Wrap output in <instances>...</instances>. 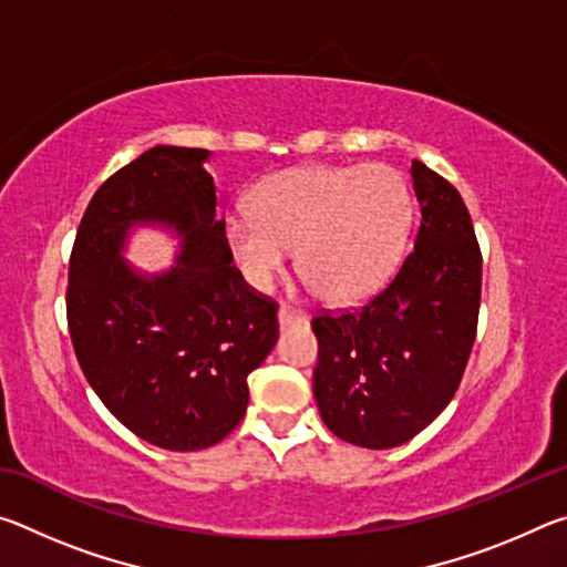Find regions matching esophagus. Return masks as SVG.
I'll use <instances>...</instances> for the list:
<instances>
[{
    "instance_id": "obj_1",
    "label": "esophagus",
    "mask_w": 567,
    "mask_h": 567,
    "mask_svg": "<svg viewBox=\"0 0 567 567\" xmlns=\"http://www.w3.org/2000/svg\"><path fill=\"white\" fill-rule=\"evenodd\" d=\"M277 322H280V328H290V324L307 322V318H305V312H297V310H292V307L282 305L280 312H277Z\"/></svg>"
}]
</instances>
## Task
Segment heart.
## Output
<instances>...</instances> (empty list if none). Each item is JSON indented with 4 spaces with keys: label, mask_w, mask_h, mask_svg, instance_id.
<instances>
[{
    "label": "heart",
    "mask_w": 567,
    "mask_h": 567,
    "mask_svg": "<svg viewBox=\"0 0 567 567\" xmlns=\"http://www.w3.org/2000/svg\"><path fill=\"white\" fill-rule=\"evenodd\" d=\"M255 213L227 217V245L245 280L265 290L297 245V265L332 302L388 282L412 225V192L390 165L295 167L257 187Z\"/></svg>",
    "instance_id": "b5f03b06"
}]
</instances>
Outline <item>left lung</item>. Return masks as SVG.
<instances>
[{
    "label": "left lung",
    "instance_id": "left-lung-1",
    "mask_svg": "<svg viewBox=\"0 0 567 567\" xmlns=\"http://www.w3.org/2000/svg\"><path fill=\"white\" fill-rule=\"evenodd\" d=\"M415 247L362 307L318 312L315 400L344 443L388 450L425 430L453 400L473 350L483 255L460 192L412 159Z\"/></svg>",
    "mask_w": 567,
    "mask_h": 567
}]
</instances>
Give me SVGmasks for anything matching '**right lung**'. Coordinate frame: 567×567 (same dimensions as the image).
<instances>
[{"label": "right lung", "mask_w": 567, "mask_h": 567, "mask_svg": "<svg viewBox=\"0 0 567 567\" xmlns=\"http://www.w3.org/2000/svg\"><path fill=\"white\" fill-rule=\"evenodd\" d=\"M207 159V150L159 145L114 172L84 209L66 285V324L92 390L134 435L177 453L233 433L247 375L277 342V302L233 265ZM132 224L183 237L167 274L121 260Z\"/></svg>", "instance_id": "right-lung-1"}]
</instances>
